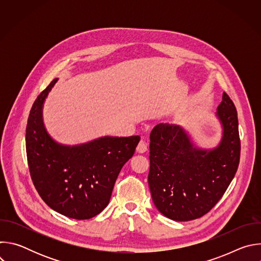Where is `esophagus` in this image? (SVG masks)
<instances>
[{
	"label": "esophagus",
	"instance_id": "34e87169",
	"mask_svg": "<svg viewBox=\"0 0 261 261\" xmlns=\"http://www.w3.org/2000/svg\"><path fill=\"white\" fill-rule=\"evenodd\" d=\"M136 151L138 153H145L147 151V142L145 140H140L136 147Z\"/></svg>",
	"mask_w": 261,
	"mask_h": 261
}]
</instances>
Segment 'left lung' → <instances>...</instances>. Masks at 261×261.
I'll return each instance as SVG.
<instances>
[{
    "instance_id": "8db88e82",
    "label": "left lung",
    "mask_w": 261,
    "mask_h": 261,
    "mask_svg": "<svg viewBox=\"0 0 261 261\" xmlns=\"http://www.w3.org/2000/svg\"><path fill=\"white\" fill-rule=\"evenodd\" d=\"M219 144L198 147L182 127L158 124L150 135L148 186L165 217L190 221L208 213L225 193L240 163L241 141L236 106L226 93L217 108Z\"/></svg>"
}]
</instances>
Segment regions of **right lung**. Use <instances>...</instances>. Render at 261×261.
<instances>
[{
    "instance_id": "obj_1",
    "label": "right lung",
    "mask_w": 261,
    "mask_h": 261,
    "mask_svg": "<svg viewBox=\"0 0 261 261\" xmlns=\"http://www.w3.org/2000/svg\"><path fill=\"white\" fill-rule=\"evenodd\" d=\"M58 79L35 100L25 130V148L36 190L54 211L91 219L108 204L116 179L140 137L102 136L86 143L57 142L43 123V104Z\"/></svg>"
}]
</instances>
